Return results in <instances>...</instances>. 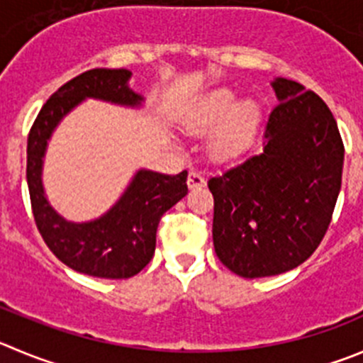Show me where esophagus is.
Instances as JSON below:
<instances>
[{
	"label": "esophagus",
	"instance_id": "34e87169",
	"mask_svg": "<svg viewBox=\"0 0 363 363\" xmlns=\"http://www.w3.org/2000/svg\"><path fill=\"white\" fill-rule=\"evenodd\" d=\"M187 185L189 189H201L206 185V179L201 172L198 171H191L189 172V178H187Z\"/></svg>",
	"mask_w": 363,
	"mask_h": 363
}]
</instances>
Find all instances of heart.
Returning a JSON list of instances; mask_svg holds the SVG:
<instances>
[{
  "label": "heart",
  "mask_w": 363,
  "mask_h": 363,
  "mask_svg": "<svg viewBox=\"0 0 363 363\" xmlns=\"http://www.w3.org/2000/svg\"><path fill=\"white\" fill-rule=\"evenodd\" d=\"M260 106L251 99L235 103V94L217 89L203 96L185 117L191 132L210 133L208 153L219 164L237 162L253 144L260 126Z\"/></svg>",
  "instance_id": "obj_1"
}]
</instances>
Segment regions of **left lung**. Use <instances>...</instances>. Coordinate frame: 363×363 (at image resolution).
<instances>
[{"label":"left lung","mask_w":363,"mask_h":363,"mask_svg":"<svg viewBox=\"0 0 363 363\" xmlns=\"http://www.w3.org/2000/svg\"><path fill=\"white\" fill-rule=\"evenodd\" d=\"M264 151L208 179L213 247L242 278L301 265L323 240L342 184L344 144L326 103L276 78Z\"/></svg>","instance_id":"obj_1"}]
</instances>
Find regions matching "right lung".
Wrapping results in <instances>:
<instances>
[{
    "label": "right lung",
    "mask_w": 363,
    "mask_h": 363,
    "mask_svg": "<svg viewBox=\"0 0 363 363\" xmlns=\"http://www.w3.org/2000/svg\"><path fill=\"white\" fill-rule=\"evenodd\" d=\"M130 78L128 69H91L76 76L48 99L28 135L26 179L40 235L58 260L96 278L124 279L143 271L155 255L160 217L189 191L187 171L171 176L139 169L112 208L98 219L72 223L48 201L43 167L55 128L87 98L143 106L144 96L130 89Z\"/></svg>",
    "instance_id": "obj_1"
}]
</instances>
